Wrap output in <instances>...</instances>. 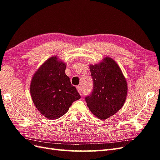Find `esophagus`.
<instances>
[{
    "label": "esophagus",
    "mask_w": 160,
    "mask_h": 160,
    "mask_svg": "<svg viewBox=\"0 0 160 160\" xmlns=\"http://www.w3.org/2000/svg\"><path fill=\"white\" fill-rule=\"evenodd\" d=\"M77 91L80 94V95L82 94V89L81 86H78V87H77Z\"/></svg>",
    "instance_id": "esophagus-1"
}]
</instances>
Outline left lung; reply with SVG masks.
<instances>
[{"mask_svg": "<svg viewBox=\"0 0 160 160\" xmlns=\"http://www.w3.org/2000/svg\"><path fill=\"white\" fill-rule=\"evenodd\" d=\"M89 67L93 89L86 97L87 106L97 118L108 119L125 103L128 92L126 80L119 65L111 57H106L99 63Z\"/></svg>", "mask_w": 160, "mask_h": 160, "instance_id": "left-lung-1", "label": "left lung"}]
</instances>
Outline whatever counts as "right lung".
<instances>
[{
	"label": "right lung",
	"instance_id": "obj_1",
	"mask_svg": "<svg viewBox=\"0 0 160 160\" xmlns=\"http://www.w3.org/2000/svg\"><path fill=\"white\" fill-rule=\"evenodd\" d=\"M65 69L66 64L52 56L43 63L32 78V99L39 112L47 119H58L68 112L73 101L80 99L65 74Z\"/></svg>",
	"mask_w": 160,
	"mask_h": 160
}]
</instances>
